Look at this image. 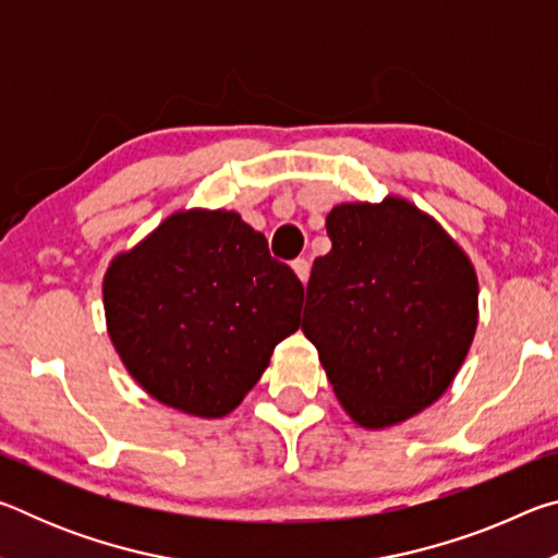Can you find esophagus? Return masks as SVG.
Wrapping results in <instances>:
<instances>
[{
    "mask_svg": "<svg viewBox=\"0 0 558 558\" xmlns=\"http://www.w3.org/2000/svg\"><path fill=\"white\" fill-rule=\"evenodd\" d=\"M292 270L298 272V278L302 282H307V278H310V260L307 258H295V260H292Z\"/></svg>",
    "mask_w": 558,
    "mask_h": 558,
    "instance_id": "esophagus-1",
    "label": "esophagus"
}]
</instances>
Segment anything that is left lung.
I'll use <instances>...</instances> for the list:
<instances>
[{
  "mask_svg": "<svg viewBox=\"0 0 558 558\" xmlns=\"http://www.w3.org/2000/svg\"><path fill=\"white\" fill-rule=\"evenodd\" d=\"M307 282L302 332L347 413L384 428L456 379L477 327V278L440 226L401 199L342 204Z\"/></svg>",
  "mask_w": 558,
  "mask_h": 558,
  "instance_id": "1",
  "label": "left lung"
}]
</instances>
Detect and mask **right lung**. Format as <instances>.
I'll return each instance as SVG.
<instances>
[{"instance_id": "add662e5", "label": "right lung", "mask_w": 558, "mask_h": 558, "mask_svg": "<svg viewBox=\"0 0 558 558\" xmlns=\"http://www.w3.org/2000/svg\"><path fill=\"white\" fill-rule=\"evenodd\" d=\"M302 282L233 211H182L122 253L102 282L128 372L172 409L219 418L300 327Z\"/></svg>"}]
</instances>
